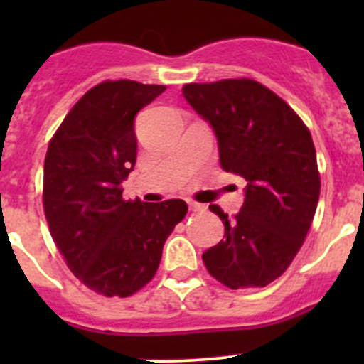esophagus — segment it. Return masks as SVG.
I'll list each match as a JSON object with an SVG mask.
<instances>
[{
  "label": "esophagus",
  "instance_id": "obj_1",
  "mask_svg": "<svg viewBox=\"0 0 364 364\" xmlns=\"http://www.w3.org/2000/svg\"><path fill=\"white\" fill-rule=\"evenodd\" d=\"M188 208H190V211H205V205H203V204H199V203H188Z\"/></svg>",
  "mask_w": 364,
  "mask_h": 364
}]
</instances>
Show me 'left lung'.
I'll list each match as a JSON object with an SVG mask.
<instances>
[{
  "mask_svg": "<svg viewBox=\"0 0 364 364\" xmlns=\"http://www.w3.org/2000/svg\"><path fill=\"white\" fill-rule=\"evenodd\" d=\"M183 97L215 132L223 171L247 181L234 218L209 205L225 234L203 253L205 267L229 289L266 287L291 266L317 209L310 132L280 97L250 79L186 84Z\"/></svg>",
  "mask_w": 364,
  "mask_h": 364,
  "instance_id": "left-lung-1",
  "label": "left lung"
}]
</instances>
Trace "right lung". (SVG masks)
<instances>
[{
  "label": "right lung",
  "instance_id": "obj_1",
  "mask_svg": "<svg viewBox=\"0 0 364 364\" xmlns=\"http://www.w3.org/2000/svg\"><path fill=\"white\" fill-rule=\"evenodd\" d=\"M164 91L105 80L73 105L47 148L50 236L70 271L107 297L132 296L155 277L165 241L188 211L181 199L123 200L121 185L137 160L135 116Z\"/></svg>",
  "mask_w": 364,
  "mask_h": 364
}]
</instances>
